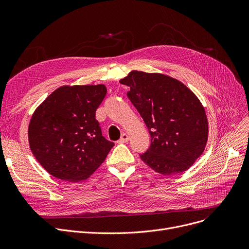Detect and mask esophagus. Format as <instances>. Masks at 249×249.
Returning a JSON list of instances; mask_svg holds the SVG:
<instances>
[{
    "label": "esophagus",
    "mask_w": 249,
    "mask_h": 249,
    "mask_svg": "<svg viewBox=\"0 0 249 249\" xmlns=\"http://www.w3.org/2000/svg\"><path fill=\"white\" fill-rule=\"evenodd\" d=\"M128 140H129V136H128L126 133H123V134L121 135L120 139L118 140V142H119V143H125V142H127Z\"/></svg>",
    "instance_id": "34e87169"
}]
</instances>
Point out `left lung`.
Listing matches in <instances>:
<instances>
[{
  "label": "left lung",
  "mask_w": 249,
  "mask_h": 249,
  "mask_svg": "<svg viewBox=\"0 0 249 249\" xmlns=\"http://www.w3.org/2000/svg\"><path fill=\"white\" fill-rule=\"evenodd\" d=\"M150 134L140 159L164 176L187 171L203 153L208 140L205 109L193 91L161 73L130 71L120 81Z\"/></svg>",
  "instance_id": "obj_1"
}]
</instances>
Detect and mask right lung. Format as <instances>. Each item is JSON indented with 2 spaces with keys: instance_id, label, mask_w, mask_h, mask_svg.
Here are the masks:
<instances>
[{
  "instance_id": "obj_1",
  "label": "right lung",
  "mask_w": 249,
  "mask_h": 249,
  "mask_svg": "<svg viewBox=\"0 0 249 249\" xmlns=\"http://www.w3.org/2000/svg\"><path fill=\"white\" fill-rule=\"evenodd\" d=\"M107 89L64 86L39 106L30 120L32 153L45 171L59 179L88 178L107 158L114 142L102 135L96 111Z\"/></svg>"
}]
</instances>
